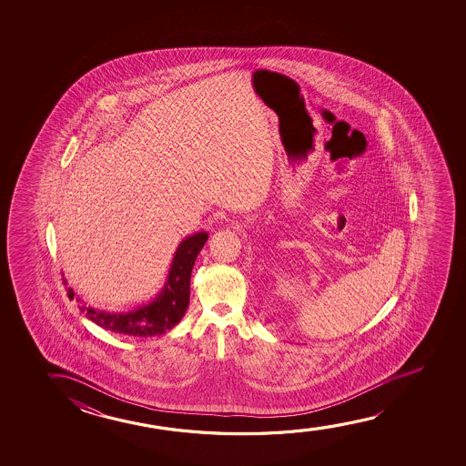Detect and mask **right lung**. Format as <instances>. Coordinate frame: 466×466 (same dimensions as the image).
Masks as SVG:
<instances>
[{
  "instance_id": "right-lung-1",
  "label": "right lung",
  "mask_w": 466,
  "mask_h": 466,
  "mask_svg": "<svg viewBox=\"0 0 466 466\" xmlns=\"http://www.w3.org/2000/svg\"><path fill=\"white\" fill-rule=\"evenodd\" d=\"M207 240V232H198L194 236L186 237L179 243L177 253L173 256L172 268L168 270L166 285L157 294V298L147 306L122 313L105 312L96 310L94 307L81 306V312L86 313V317L96 325L124 336L149 338L166 334L185 317L191 294L189 285L192 268ZM68 298H75V291L71 288H68Z\"/></svg>"
}]
</instances>
